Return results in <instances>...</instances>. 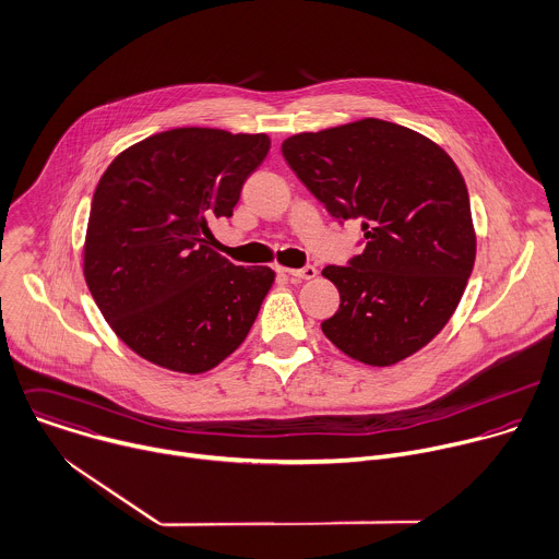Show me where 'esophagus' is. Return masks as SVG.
Masks as SVG:
<instances>
[{
	"mask_svg": "<svg viewBox=\"0 0 559 559\" xmlns=\"http://www.w3.org/2000/svg\"><path fill=\"white\" fill-rule=\"evenodd\" d=\"M282 273L290 275L293 280H314L317 269L314 266H304V269H282Z\"/></svg>",
	"mask_w": 559,
	"mask_h": 559,
	"instance_id": "34e87169",
	"label": "esophagus"
}]
</instances>
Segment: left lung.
<instances>
[{"mask_svg":"<svg viewBox=\"0 0 559 559\" xmlns=\"http://www.w3.org/2000/svg\"><path fill=\"white\" fill-rule=\"evenodd\" d=\"M308 191L337 219H361L366 249L321 271L340 290L325 337L368 366L427 346L454 314L476 260L467 185L423 134L364 119L282 143Z\"/></svg>","mask_w":559,"mask_h":559,"instance_id":"1","label":"left lung"}]
</instances>
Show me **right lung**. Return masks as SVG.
Here are the masks:
<instances>
[{
    "label": "right lung",
    "instance_id": "obj_1",
    "mask_svg": "<svg viewBox=\"0 0 559 559\" xmlns=\"http://www.w3.org/2000/svg\"><path fill=\"white\" fill-rule=\"evenodd\" d=\"M269 150L266 134L176 128L128 147L100 176L83 275L109 328L143 359L200 374L247 340L275 273L236 266L209 240Z\"/></svg>",
    "mask_w": 559,
    "mask_h": 559
}]
</instances>
